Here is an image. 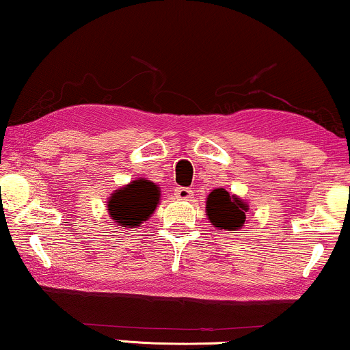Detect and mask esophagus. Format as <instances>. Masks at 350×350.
Masks as SVG:
<instances>
[{
  "mask_svg": "<svg viewBox=\"0 0 350 350\" xmlns=\"http://www.w3.org/2000/svg\"><path fill=\"white\" fill-rule=\"evenodd\" d=\"M174 194L178 200H191L192 199V191L189 189V187H176Z\"/></svg>",
  "mask_w": 350,
  "mask_h": 350,
  "instance_id": "obj_1",
  "label": "esophagus"
}]
</instances>
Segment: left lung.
I'll use <instances>...</instances> for the list:
<instances>
[{
    "label": "left lung",
    "instance_id": "1",
    "mask_svg": "<svg viewBox=\"0 0 350 350\" xmlns=\"http://www.w3.org/2000/svg\"><path fill=\"white\" fill-rule=\"evenodd\" d=\"M247 205L240 197L230 196L222 187L213 189L206 199V216L216 229L238 230L245 224Z\"/></svg>",
    "mask_w": 350,
    "mask_h": 350
}]
</instances>
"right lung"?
Wrapping results in <instances>:
<instances>
[{
	"instance_id": "obj_1",
	"label": "right lung",
	"mask_w": 350,
	"mask_h": 350,
	"mask_svg": "<svg viewBox=\"0 0 350 350\" xmlns=\"http://www.w3.org/2000/svg\"><path fill=\"white\" fill-rule=\"evenodd\" d=\"M159 187L150 180H135L110 196L109 215L116 226L135 229L153 215L159 204Z\"/></svg>"
}]
</instances>
